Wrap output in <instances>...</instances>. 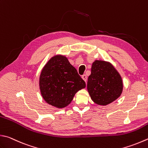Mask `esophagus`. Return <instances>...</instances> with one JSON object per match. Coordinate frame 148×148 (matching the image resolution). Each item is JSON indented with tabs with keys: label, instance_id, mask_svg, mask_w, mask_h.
Instances as JSON below:
<instances>
[{
	"label": "esophagus",
	"instance_id": "1",
	"mask_svg": "<svg viewBox=\"0 0 148 148\" xmlns=\"http://www.w3.org/2000/svg\"><path fill=\"white\" fill-rule=\"evenodd\" d=\"M82 79L86 82V80H87V76H86V75H82Z\"/></svg>",
	"mask_w": 148,
	"mask_h": 148
}]
</instances>
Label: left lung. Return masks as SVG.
<instances>
[{"label":"left lung","instance_id":"8db88e82","mask_svg":"<svg viewBox=\"0 0 148 148\" xmlns=\"http://www.w3.org/2000/svg\"><path fill=\"white\" fill-rule=\"evenodd\" d=\"M87 89L95 103L106 106L121 95L123 82L121 75L110 62L96 60L92 64Z\"/></svg>","mask_w":148,"mask_h":148}]
</instances>
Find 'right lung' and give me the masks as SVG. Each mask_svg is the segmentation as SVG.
<instances>
[{"label": "right lung", "instance_id": "1", "mask_svg": "<svg viewBox=\"0 0 148 148\" xmlns=\"http://www.w3.org/2000/svg\"><path fill=\"white\" fill-rule=\"evenodd\" d=\"M39 87L48 104L63 108L70 104L78 91L85 88L86 83L68 58L57 55L50 58L42 69Z\"/></svg>", "mask_w": 148, "mask_h": 148}]
</instances>
